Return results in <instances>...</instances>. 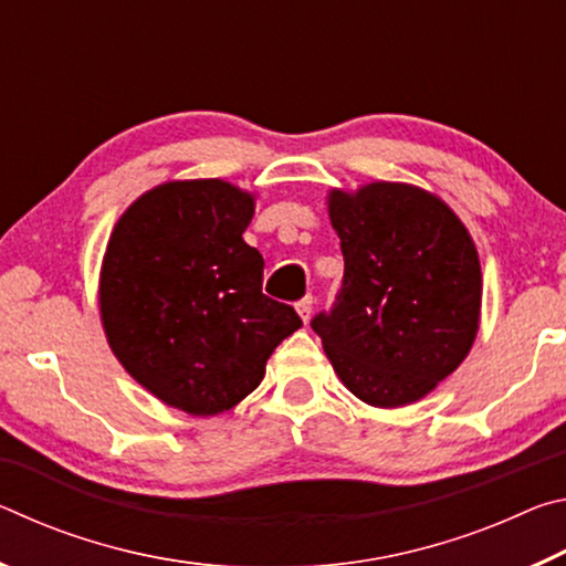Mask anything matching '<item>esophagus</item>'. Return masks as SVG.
Segmentation results:
<instances>
[{
    "instance_id": "esophagus-1",
    "label": "esophagus",
    "mask_w": 566,
    "mask_h": 566,
    "mask_svg": "<svg viewBox=\"0 0 566 566\" xmlns=\"http://www.w3.org/2000/svg\"><path fill=\"white\" fill-rule=\"evenodd\" d=\"M294 306H296V314H300L302 322H304V324L310 322V317H312V306H314V300H312V296L306 294L304 300H300V302H296Z\"/></svg>"
}]
</instances>
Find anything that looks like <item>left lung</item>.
I'll return each mask as SVG.
<instances>
[{
	"mask_svg": "<svg viewBox=\"0 0 566 566\" xmlns=\"http://www.w3.org/2000/svg\"><path fill=\"white\" fill-rule=\"evenodd\" d=\"M344 282L312 319L334 371L369 407L424 399L467 359L482 317L474 239L442 197L407 181L329 189Z\"/></svg>",
	"mask_w": 566,
	"mask_h": 566,
	"instance_id": "obj_1",
	"label": "left lung"
}]
</instances>
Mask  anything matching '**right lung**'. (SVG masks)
<instances>
[{
  "mask_svg": "<svg viewBox=\"0 0 566 566\" xmlns=\"http://www.w3.org/2000/svg\"><path fill=\"white\" fill-rule=\"evenodd\" d=\"M256 197L224 179H175L134 199L99 270L109 349L149 395L214 417L260 387L266 359L302 327L262 294L264 260L244 242Z\"/></svg>",
  "mask_w": 566,
  "mask_h": 566,
  "instance_id": "add662e5",
  "label": "right lung"
}]
</instances>
